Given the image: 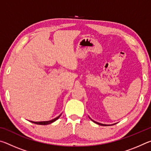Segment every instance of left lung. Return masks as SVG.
<instances>
[{"instance_id": "8db88e82", "label": "left lung", "mask_w": 151, "mask_h": 151, "mask_svg": "<svg viewBox=\"0 0 151 151\" xmlns=\"http://www.w3.org/2000/svg\"><path fill=\"white\" fill-rule=\"evenodd\" d=\"M92 120V119H91ZM92 121H93V120H92ZM94 122H95V123H96V124H99V125H102V126H107V124H101V123H99V122H95V121H93Z\"/></svg>"}]
</instances>
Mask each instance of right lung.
<instances>
[{
  "instance_id": "right-lung-1",
  "label": "right lung",
  "mask_w": 151,
  "mask_h": 151,
  "mask_svg": "<svg viewBox=\"0 0 151 151\" xmlns=\"http://www.w3.org/2000/svg\"><path fill=\"white\" fill-rule=\"evenodd\" d=\"M61 116V114H60L59 116H57V118H55L54 119L51 120V121H42V122H33V121H30L31 122H33V123L35 124H41V125H46V124H50L52 123V122H55V121H57V120L59 118V117Z\"/></svg>"
}]
</instances>
